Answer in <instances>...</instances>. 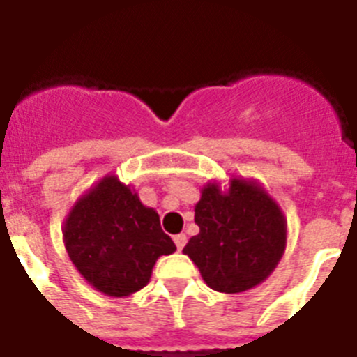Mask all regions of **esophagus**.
<instances>
[{"label": "esophagus", "mask_w": 357, "mask_h": 357, "mask_svg": "<svg viewBox=\"0 0 357 357\" xmlns=\"http://www.w3.org/2000/svg\"><path fill=\"white\" fill-rule=\"evenodd\" d=\"M173 241H175L176 249L182 250L184 249V245H186V236H184V234H176L175 238H173Z\"/></svg>", "instance_id": "esophagus-1"}]
</instances>
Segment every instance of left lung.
I'll list each match as a JSON object with an SVG mask.
<instances>
[{
	"label": "left lung",
	"instance_id": "1",
	"mask_svg": "<svg viewBox=\"0 0 357 357\" xmlns=\"http://www.w3.org/2000/svg\"><path fill=\"white\" fill-rule=\"evenodd\" d=\"M199 234L184 247L208 286L241 293L273 273L286 247V221L264 190L234 178L228 192L202 190L195 206Z\"/></svg>",
	"mask_w": 357,
	"mask_h": 357
}]
</instances>
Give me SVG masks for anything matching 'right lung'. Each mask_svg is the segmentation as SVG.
I'll use <instances>...</instances> for the list:
<instances>
[{
	"instance_id": "add662e5",
	"label": "right lung",
	"mask_w": 357,
	"mask_h": 357,
	"mask_svg": "<svg viewBox=\"0 0 357 357\" xmlns=\"http://www.w3.org/2000/svg\"><path fill=\"white\" fill-rule=\"evenodd\" d=\"M64 243L79 273L108 296H129L147 286L158 256L176 250L158 213L116 176H105L73 206Z\"/></svg>"
}]
</instances>
